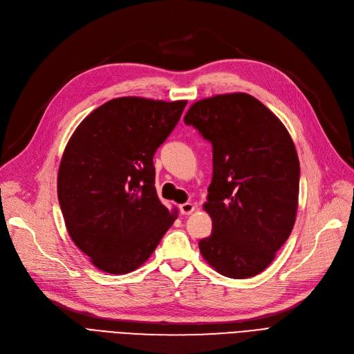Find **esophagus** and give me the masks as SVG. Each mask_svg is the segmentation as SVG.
I'll return each mask as SVG.
<instances>
[{
  "label": "esophagus",
  "instance_id": "34e87169",
  "mask_svg": "<svg viewBox=\"0 0 354 354\" xmlns=\"http://www.w3.org/2000/svg\"><path fill=\"white\" fill-rule=\"evenodd\" d=\"M195 209H196V207L194 205V203H191V202L182 203V205H179V211H180L182 215H189V214H192Z\"/></svg>",
  "mask_w": 354,
  "mask_h": 354
}]
</instances>
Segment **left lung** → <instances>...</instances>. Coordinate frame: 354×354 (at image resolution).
<instances>
[{
  "label": "left lung",
  "instance_id": "obj_1",
  "mask_svg": "<svg viewBox=\"0 0 354 354\" xmlns=\"http://www.w3.org/2000/svg\"><path fill=\"white\" fill-rule=\"evenodd\" d=\"M183 120L214 147L203 203L214 232L199 241V251L222 275L254 277L274 261L294 227L300 185L294 142L283 122L247 93L198 100Z\"/></svg>",
  "mask_w": 354,
  "mask_h": 354
}]
</instances>
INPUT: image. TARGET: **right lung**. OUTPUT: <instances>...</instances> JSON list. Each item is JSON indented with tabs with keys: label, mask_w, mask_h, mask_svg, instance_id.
Masks as SVG:
<instances>
[{
	"label": "right lung",
	"mask_w": 354,
	"mask_h": 354,
	"mask_svg": "<svg viewBox=\"0 0 354 354\" xmlns=\"http://www.w3.org/2000/svg\"><path fill=\"white\" fill-rule=\"evenodd\" d=\"M187 100L118 97L95 109L68 139L57 195L70 238L96 268L138 270L178 218L155 188L153 155Z\"/></svg>",
	"instance_id": "obj_1"
}]
</instances>
